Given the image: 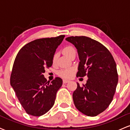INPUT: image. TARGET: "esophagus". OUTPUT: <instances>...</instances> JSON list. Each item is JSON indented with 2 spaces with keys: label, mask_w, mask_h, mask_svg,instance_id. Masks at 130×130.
Masks as SVG:
<instances>
[{
  "label": "esophagus",
  "mask_w": 130,
  "mask_h": 130,
  "mask_svg": "<svg viewBox=\"0 0 130 130\" xmlns=\"http://www.w3.org/2000/svg\"><path fill=\"white\" fill-rule=\"evenodd\" d=\"M69 82H70V80H67V79H63V84H66V83H69Z\"/></svg>",
  "instance_id": "esophagus-1"
}]
</instances>
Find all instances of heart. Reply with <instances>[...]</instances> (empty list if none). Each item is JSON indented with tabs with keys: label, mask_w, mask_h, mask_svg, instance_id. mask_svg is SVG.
Instances as JSON below:
<instances>
[{
	"label": "heart",
	"mask_w": 130,
	"mask_h": 130,
	"mask_svg": "<svg viewBox=\"0 0 130 130\" xmlns=\"http://www.w3.org/2000/svg\"><path fill=\"white\" fill-rule=\"evenodd\" d=\"M63 53L70 58L73 54H76V49L73 46H67L63 49ZM57 57V54H55L53 58V62H54L56 60ZM74 72H75V69L74 68L69 67V68H65L61 69L59 71L58 74L60 76L63 77V78H70L73 76Z\"/></svg>",
	"instance_id": "1"
}]
</instances>
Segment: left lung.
<instances>
[{
    "label": "left lung",
    "instance_id": "8db88e82",
    "mask_svg": "<svg viewBox=\"0 0 130 130\" xmlns=\"http://www.w3.org/2000/svg\"><path fill=\"white\" fill-rule=\"evenodd\" d=\"M67 41L76 47L79 57L76 76L89 77L87 83L73 93L76 108L87 116H98L111 104L118 83L117 67L106 47L85 36L70 37Z\"/></svg>",
    "mask_w": 130,
    "mask_h": 130
}]
</instances>
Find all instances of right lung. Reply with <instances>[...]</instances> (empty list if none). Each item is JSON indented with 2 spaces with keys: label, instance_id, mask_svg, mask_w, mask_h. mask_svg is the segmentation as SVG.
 I'll list each match as a JSON object with an SVG mask.
<instances>
[{
  "label": "right lung",
  "instance_id": "1",
  "mask_svg": "<svg viewBox=\"0 0 130 130\" xmlns=\"http://www.w3.org/2000/svg\"><path fill=\"white\" fill-rule=\"evenodd\" d=\"M65 35L40 38L19 50L10 76V84L26 113L33 116L46 114L54 104L56 93L62 85L57 77L49 83L44 68L53 65V58Z\"/></svg>",
  "mask_w": 130,
  "mask_h": 130
}]
</instances>
